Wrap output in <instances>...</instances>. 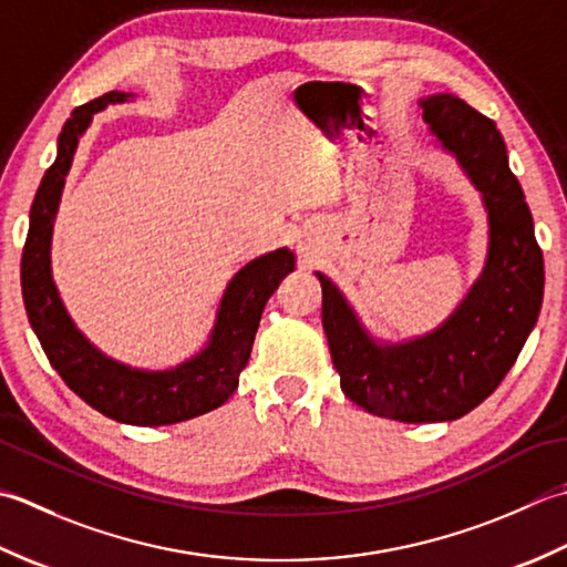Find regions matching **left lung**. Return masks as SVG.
<instances>
[{"label":"left lung","instance_id":"1","mask_svg":"<svg viewBox=\"0 0 567 567\" xmlns=\"http://www.w3.org/2000/svg\"><path fill=\"white\" fill-rule=\"evenodd\" d=\"M423 120L482 193L489 223L487 264L443 326L409 342H379L326 274L322 328L344 396L403 423L455 421L502 384L543 300V254L534 217L492 120L455 95L421 100Z\"/></svg>","mask_w":567,"mask_h":567}]
</instances>
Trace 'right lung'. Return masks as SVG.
<instances>
[{"mask_svg":"<svg viewBox=\"0 0 567 567\" xmlns=\"http://www.w3.org/2000/svg\"><path fill=\"white\" fill-rule=\"evenodd\" d=\"M130 92L107 95L75 107L58 134V156L45 171L29 215V235L21 254V293L27 316L51 367L87 406L130 425H171L203 415L235 394L269 296L296 267L291 249H276L251 259L227 284L207 344L178 367L148 372L100 352L68 316L51 274L53 219L61 203L80 136L92 114L126 102Z\"/></svg>","mask_w":567,"mask_h":567,"instance_id":"right-lung-1","label":"right lung"}]
</instances>
